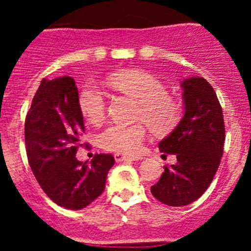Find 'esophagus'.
I'll use <instances>...</instances> for the list:
<instances>
[{
	"label": "esophagus",
	"mask_w": 251,
	"mask_h": 251,
	"mask_svg": "<svg viewBox=\"0 0 251 251\" xmlns=\"http://www.w3.org/2000/svg\"><path fill=\"white\" fill-rule=\"evenodd\" d=\"M114 158L117 162H126V161H136V159H141L138 157L127 156V154H122V153H115Z\"/></svg>",
	"instance_id": "34e87169"
}]
</instances>
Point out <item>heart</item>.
Listing matches in <instances>:
<instances>
[{
    "mask_svg": "<svg viewBox=\"0 0 251 251\" xmlns=\"http://www.w3.org/2000/svg\"><path fill=\"white\" fill-rule=\"evenodd\" d=\"M110 88L138 101L137 121H145L157 136L171 133L182 118L181 100L167 93L165 84L143 70H123L106 79ZM77 106L84 119L100 123L105 115V98L98 86L88 83L77 97ZM147 136V127L141 122L132 126L113 124L99 134V145L106 151L123 154H137Z\"/></svg>",
    "mask_w": 251,
    "mask_h": 251,
    "instance_id": "1",
    "label": "heart"
}]
</instances>
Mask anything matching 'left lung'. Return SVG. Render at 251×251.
<instances>
[{"label":"left lung","instance_id":"left-lung-1","mask_svg":"<svg viewBox=\"0 0 251 251\" xmlns=\"http://www.w3.org/2000/svg\"><path fill=\"white\" fill-rule=\"evenodd\" d=\"M182 119L159 142V151L177 157L151 192L168 206H186L200 199L220 166L225 143L223 108L216 93L203 77L192 76L181 83Z\"/></svg>","mask_w":251,"mask_h":251}]
</instances>
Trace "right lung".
Returning a JSON list of instances; mask_svg holds the SVG:
<instances>
[{
  "label": "right lung",
  "mask_w": 251,
  "mask_h": 251,
  "mask_svg": "<svg viewBox=\"0 0 251 251\" xmlns=\"http://www.w3.org/2000/svg\"><path fill=\"white\" fill-rule=\"evenodd\" d=\"M72 76L43 79L25 121L30 167L51 200L61 207L80 210L103 194L114 157L95 154L90 163L75 158L84 132Z\"/></svg>",
  "instance_id": "obj_1"
}]
</instances>
